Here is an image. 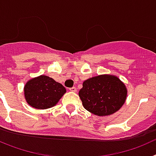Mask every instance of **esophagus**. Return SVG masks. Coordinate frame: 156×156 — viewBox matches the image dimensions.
<instances>
[{"mask_svg":"<svg viewBox=\"0 0 156 156\" xmlns=\"http://www.w3.org/2000/svg\"><path fill=\"white\" fill-rule=\"evenodd\" d=\"M69 90L72 92H76V88L75 87H73L69 88Z\"/></svg>","mask_w":156,"mask_h":156,"instance_id":"1","label":"esophagus"}]
</instances>
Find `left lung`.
<instances>
[{"label":"left lung","mask_w":156,"mask_h":156,"mask_svg":"<svg viewBox=\"0 0 156 156\" xmlns=\"http://www.w3.org/2000/svg\"><path fill=\"white\" fill-rule=\"evenodd\" d=\"M127 90L115 76L100 75L83 83L79 96L83 105L99 116L115 113L124 104Z\"/></svg>","instance_id":"obj_1"}]
</instances>
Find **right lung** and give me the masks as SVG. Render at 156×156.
<instances>
[{"mask_svg":"<svg viewBox=\"0 0 156 156\" xmlns=\"http://www.w3.org/2000/svg\"><path fill=\"white\" fill-rule=\"evenodd\" d=\"M66 92V88L60 83L44 75L33 78L24 87L25 98L27 103L38 109H46L55 106Z\"/></svg>","mask_w":156,"mask_h":156,"instance_id":"1","label":"right lung"}]
</instances>
